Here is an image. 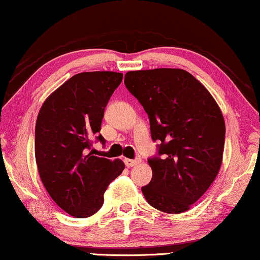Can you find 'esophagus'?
<instances>
[{
  "mask_svg": "<svg viewBox=\"0 0 260 260\" xmlns=\"http://www.w3.org/2000/svg\"><path fill=\"white\" fill-rule=\"evenodd\" d=\"M138 163H140V158H137V159H129V158H124V164L128 167V168H131V167H134L137 166Z\"/></svg>",
  "mask_w": 260,
  "mask_h": 260,
  "instance_id": "1",
  "label": "esophagus"
}]
</instances>
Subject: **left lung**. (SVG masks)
<instances>
[{
  "mask_svg": "<svg viewBox=\"0 0 260 260\" xmlns=\"http://www.w3.org/2000/svg\"><path fill=\"white\" fill-rule=\"evenodd\" d=\"M124 85L147 113L152 140L160 143L158 154L147 159L152 179L143 194L159 211L185 212L221 168L222 111L205 86L179 68L127 72Z\"/></svg>",
  "mask_w": 260,
  "mask_h": 260,
  "instance_id": "obj_1",
  "label": "left lung"
}]
</instances>
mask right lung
<instances>
[{"mask_svg": "<svg viewBox=\"0 0 260 260\" xmlns=\"http://www.w3.org/2000/svg\"><path fill=\"white\" fill-rule=\"evenodd\" d=\"M116 72L75 74L45 100L35 132V154L41 180L51 199L77 218L94 215L109 183L124 169L120 159L93 156L111 94L122 81Z\"/></svg>", "mask_w": 260, "mask_h": 260, "instance_id": "right-lung-1", "label": "right lung"}]
</instances>
